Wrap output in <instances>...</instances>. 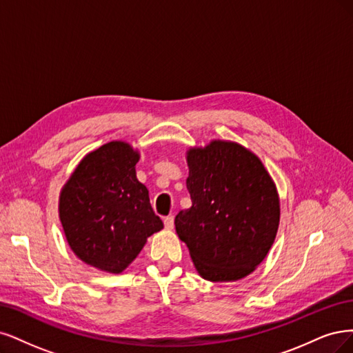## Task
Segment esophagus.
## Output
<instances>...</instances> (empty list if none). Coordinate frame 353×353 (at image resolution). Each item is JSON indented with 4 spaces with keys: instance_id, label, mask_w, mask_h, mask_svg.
Instances as JSON below:
<instances>
[{
    "instance_id": "34e87169",
    "label": "esophagus",
    "mask_w": 353,
    "mask_h": 353,
    "mask_svg": "<svg viewBox=\"0 0 353 353\" xmlns=\"http://www.w3.org/2000/svg\"><path fill=\"white\" fill-rule=\"evenodd\" d=\"M164 225H165L167 230L173 229V227H174V217H173V215H168V217L164 219Z\"/></svg>"
}]
</instances>
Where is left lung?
I'll list each match as a JSON object with an SVG mask.
<instances>
[{
	"instance_id": "1",
	"label": "left lung",
	"mask_w": 353,
	"mask_h": 353,
	"mask_svg": "<svg viewBox=\"0 0 353 353\" xmlns=\"http://www.w3.org/2000/svg\"><path fill=\"white\" fill-rule=\"evenodd\" d=\"M188 165L192 207L176 215V232L203 279H243L276 239V186L259 158L233 142L214 141L203 150H189Z\"/></svg>"
}]
</instances>
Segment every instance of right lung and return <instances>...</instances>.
Returning <instances> with one entry per match:
<instances>
[{"label":"right lung","instance_id":"add662e5","mask_svg":"<svg viewBox=\"0 0 353 353\" xmlns=\"http://www.w3.org/2000/svg\"><path fill=\"white\" fill-rule=\"evenodd\" d=\"M139 154L110 142L88 154L60 196V220L73 252L83 263L121 272L138 256L146 237L163 229L148 189L136 179Z\"/></svg>","mask_w":353,"mask_h":353}]
</instances>
